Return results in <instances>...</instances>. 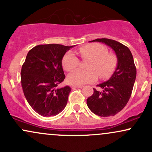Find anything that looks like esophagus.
I'll use <instances>...</instances> for the list:
<instances>
[{
    "instance_id": "obj_1",
    "label": "esophagus",
    "mask_w": 152,
    "mask_h": 152,
    "mask_svg": "<svg viewBox=\"0 0 152 152\" xmlns=\"http://www.w3.org/2000/svg\"><path fill=\"white\" fill-rule=\"evenodd\" d=\"M71 87L72 88H81L83 86L82 85H71Z\"/></svg>"
}]
</instances>
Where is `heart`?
<instances>
[{
  "instance_id": "heart-1",
  "label": "heart",
  "mask_w": 152,
  "mask_h": 152,
  "mask_svg": "<svg viewBox=\"0 0 152 152\" xmlns=\"http://www.w3.org/2000/svg\"><path fill=\"white\" fill-rule=\"evenodd\" d=\"M80 56L89 60L86 70L77 69L68 76L67 80L72 85H83L96 81L98 74L102 78H107L114 73L116 66V58L108 53L107 48L99 43H92L78 49ZM79 60L74 53L68 52L62 59V66L66 71H71L78 67Z\"/></svg>"
}]
</instances>
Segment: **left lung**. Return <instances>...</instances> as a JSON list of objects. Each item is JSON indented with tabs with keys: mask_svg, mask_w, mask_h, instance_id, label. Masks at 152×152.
<instances>
[{
	"mask_svg": "<svg viewBox=\"0 0 152 152\" xmlns=\"http://www.w3.org/2000/svg\"><path fill=\"white\" fill-rule=\"evenodd\" d=\"M90 42H102L115 52L117 66L108 81L97 85L102 91L94 88V94L86 99V104L94 114L99 116H114L126 105L132 95L137 76L133 56L128 47L108 38H97Z\"/></svg>",
	"mask_w": 152,
	"mask_h": 152,
	"instance_id": "left-lung-1",
	"label": "left lung"
}]
</instances>
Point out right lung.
<instances>
[{
	"instance_id": "obj_1",
	"label": "right lung",
	"mask_w": 152,
	"mask_h": 152,
	"mask_svg": "<svg viewBox=\"0 0 152 152\" xmlns=\"http://www.w3.org/2000/svg\"><path fill=\"white\" fill-rule=\"evenodd\" d=\"M74 47L61 44L38 45L31 49L23 64L20 78L24 96L38 114L53 116L66 107L71 88H57L65 78L62 59Z\"/></svg>"
}]
</instances>
